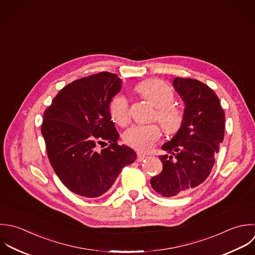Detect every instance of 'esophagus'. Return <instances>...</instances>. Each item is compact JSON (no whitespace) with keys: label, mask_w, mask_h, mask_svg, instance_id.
<instances>
[{"label":"esophagus","mask_w":255,"mask_h":255,"mask_svg":"<svg viewBox=\"0 0 255 255\" xmlns=\"http://www.w3.org/2000/svg\"><path fill=\"white\" fill-rule=\"evenodd\" d=\"M146 157H147L146 155L141 154V153H138V154H137V159H136V161H137V162H142Z\"/></svg>","instance_id":"esophagus-1"}]
</instances>
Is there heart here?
I'll return each mask as SVG.
<instances>
[{
    "label": "heart",
    "instance_id": "heart-1",
    "mask_svg": "<svg viewBox=\"0 0 255 255\" xmlns=\"http://www.w3.org/2000/svg\"><path fill=\"white\" fill-rule=\"evenodd\" d=\"M137 91L157 108L155 119L167 135L177 134L183 127L185 114L174 105L175 95L169 85L161 80H149L137 86ZM109 114L114 123L126 126L130 121L129 104L126 97L116 96L109 105ZM162 134L158 124L135 125L124 134L125 143L139 152H149Z\"/></svg>",
    "mask_w": 255,
    "mask_h": 255
}]
</instances>
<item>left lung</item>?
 I'll use <instances>...</instances> for the list:
<instances>
[{
    "label": "left lung",
    "mask_w": 255,
    "mask_h": 255,
    "mask_svg": "<svg viewBox=\"0 0 255 255\" xmlns=\"http://www.w3.org/2000/svg\"><path fill=\"white\" fill-rule=\"evenodd\" d=\"M176 91L186 104L182 129L162 146L163 170L151 179L154 191L163 197L190 192L206 181L225 138L226 114L216 92L192 78L176 77Z\"/></svg>",
    "instance_id": "obj_1"
}]
</instances>
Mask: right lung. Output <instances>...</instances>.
<instances>
[{
	"mask_svg": "<svg viewBox=\"0 0 255 255\" xmlns=\"http://www.w3.org/2000/svg\"><path fill=\"white\" fill-rule=\"evenodd\" d=\"M121 89L110 72L89 75L64 86L44 110L41 134L51 167L72 193L97 198L114 184L136 153L117 143L109 104ZM110 145L99 150L98 145Z\"/></svg>",
	"mask_w": 255,
	"mask_h": 255,
	"instance_id": "obj_1",
	"label": "right lung"
}]
</instances>
